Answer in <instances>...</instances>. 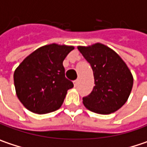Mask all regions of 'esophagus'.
I'll list each match as a JSON object with an SVG mask.
<instances>
[{
    "label": "esophagus",
    "mask_w": 147,
    "mask_h": 147,
    "mask_svg": "<svg viewBox=\"0 0 147 147\" xmlns=\"http://www.w3.org/2000/svg\"><path fill=\"white\" fill-rule=\"evenodd\" d=\"M78 84H79V80H78V79H76V80H74V86H75V87H77V86H78Z\"/></svg>",
    "instance_id": "1"
}]
</instances>
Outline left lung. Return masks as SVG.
<instances>
[{
  "label": "left lung",
  "mask_w": 147,
  "mask_h": 147,
  "mask_svg": "<svg viewBox=\"0 0 147 147\" xmlns=\"http://www.w3.org/2000/svg\"><path fill=\"white\" fill-rule=\"evenodd\" d=\"M93 69L95 86L83 98L84 106L94 113L108 115L121 108L128 100L133 86L130 69L110 47L101 43L78 47Z\"/></svg>",
  "instance_id": "obj_1"
}]
</instances>
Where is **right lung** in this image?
Returning <instances> with one entry per match:
<instances>
[{
    "mask_svg": "<svg viewBox=\"0 0 147 147\" xmlns=\"http://www.w3.org/2000/svg\"><path fill=\"white\" fill-rule=\"evenodd\" d=\"M72 46L55 43L40 47L27 56L14 72L16 95L26 109L42 115L59 109L68 89L74 87L65 77L64 58Z\"/></svg>",
    "mask_w": 147,
    "mask_h": 147,
    "instance_id": "1",
    "label": "right lung"
}]
</instances>
